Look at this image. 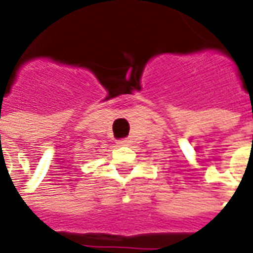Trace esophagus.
I'll return each mask as SVG.
<instances>
[{
    "label": "esophagus",
    "instance_id": "1",
    "mask_svg": "<svg viewBox=\"0 0 253 253\" xmlns=\"http://www.w3.org/2000/svg\"><path fill=\"white\" fill-rule=\"evenodd\" d=\"M118 143H119V145H127V143H128V139H121V141H118Z\"/></svg>",
    "mask_w": 253,
    "mask_h": 253
}]
</instances>
